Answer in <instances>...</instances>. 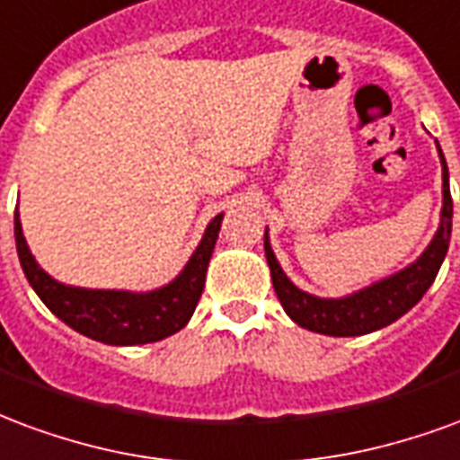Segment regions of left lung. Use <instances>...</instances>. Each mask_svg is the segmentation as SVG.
<instances>
[{"label": "left lung", "instance_id": "1", "mask_svg": "<svg viewBox=\"0 0 460 460\" xmlns=\"http://www.w3.org/2000/svg\"><path fill=\"white\" fill-rule=\"evenodd\" d=\"M437 152L441 159V193H444L437 233L427 244V250L419 254L414 262L385 279L372 281L370 287H363V289L338 296V299L316 296V294L299 289L281 270L279 260L271 250L270 230H264V257L270 264L271 284H274V291H277L287 316L294 323H299L301 328L314 331V333L333 338L365 336V333L390 326L397 318L404 316L414 304H419V299L437 279L441 262L448 252L451 220H454V200H451V190H448V166H446L444 152H441L438 142Z\"/></svg>", "mask_w": 460, "mask_h": 460}]
</instances>
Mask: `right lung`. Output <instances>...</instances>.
Listing matches in <instances>:
<instances>
[{
	"mask_svg": "<svg viewBox=\"0 0 460 460\" xmlns=\"http://www.w3.org/2000/svg\"><path fill=\"white\" fill-rule=\"evenodd\" d=\"M220 226H223V213H217L208 223L206 233L189 262L183 264V270L159 289H85L53 279L36 262L23 237L19 208L14 213L16 252L31 289L66 326L107 345L156 343L179 333L189 323L206 287L208 262L213 257Z\"/></svg>",
	"mask_w": 460,
	"mask_h": 460,
	"instance_id": "add662e5",
	"label": "right lung"
}]
</instances>
